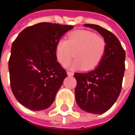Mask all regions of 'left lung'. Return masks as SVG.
<instances>
[{
  "label": "left lung",
  "instance_id": "1",
  "mask_svg": "<svg viewBox=\"0 0 135 135\" xmlns=\"http://www.w3.org/2000/svg\"><path fill=\"white\" fill-rule=\"evenodd\" d=\"M69 26L39 23L26 28L11 45L8 61L11 88L16 100L32 110H45L55 100L66 73L56 49Z\"/></svg>",
  "mask_w": 135,
  "mask_h": 135
}]
</instances>
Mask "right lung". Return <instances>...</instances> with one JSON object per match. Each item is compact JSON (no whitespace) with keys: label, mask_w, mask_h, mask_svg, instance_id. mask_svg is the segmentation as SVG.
Segmentation results:
<instances>
[{"label":"right lung","mask_w":135,"mask_h":135,"mask_svg":"<svg viewBox=\"0 0 135 135\" xmlns=\"http://www.w3.org/2000/svg\"><path fill=\"white\" fill-rule=\"evenodd\" d=\"M104 39V52L93 70L75 73V100L86 112L101 114L110 109L122 90L125 70V52L116 36L98 25H85Z\"/></svg>","instance_id":"add662e5"}]
</instances>
